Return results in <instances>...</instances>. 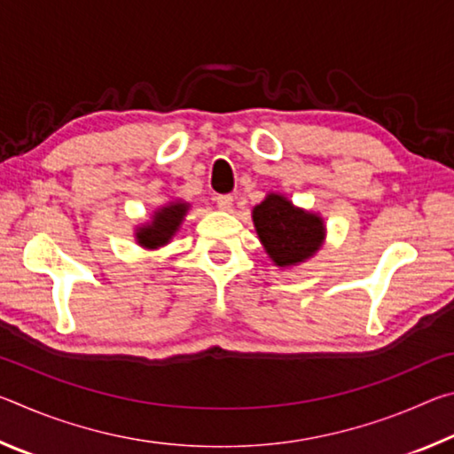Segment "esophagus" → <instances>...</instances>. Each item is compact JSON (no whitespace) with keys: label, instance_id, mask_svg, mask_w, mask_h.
Returning a JSON list of instances; mask_svg holds the SVG:
<instances>
[{"label":"esophagus","instance_id":"1","mask_svg":"<svg viewBox=\"0 0 454 454\" xmlns=\"http://www.w3.org/2000/svg\"><path fill=\"white\" fill-rule=\"evenodd\" d=\"M232 202H234V196H230V194L216 196V204H218L220 210H230V208H232Z\"/></svg>","mask_w":454,"mask_h":454}]
</instances>
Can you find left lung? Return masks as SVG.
Instances as JSON below:
<instances>
[{"label": "left lung", "instance_id": "1", "mask_svg": "<svg viewBox=\"0 0 454 454\" xmlns=\"http://www.w3.org/2000/svg\"><path fill=\"white\" fill-rule=\"evenodd\" d=\"M252 218L266 252L278 266L310 258L325 238V226L317 214L294 208L278 194H268L252 212Z\"/></svg>", "mask_w": 454, "mask_h": 454}]
</instances>
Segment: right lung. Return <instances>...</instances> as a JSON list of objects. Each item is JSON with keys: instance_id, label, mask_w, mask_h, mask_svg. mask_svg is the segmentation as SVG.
Returning <instances> with one entry per match:
<instances>
[{"instance_id": "right-lung-1", "label": "right lung", "mask_w": 454, "mask_h": 454, "mask_svg": "<svg viewBox=\"0 0 454 454\" xmlns=\"http://www.w3.org/2000/svg\"><path fill=\"white\" fill-rule=\"evenodd\" d=\"M186 210L188 204L182 202H172L170 206H164L162 210L156 212V216H153L148 226L137 230V242H140L144 248H158V246L168 244V240H170L176 230H178L184 216H186Z\"/></svg>"}]
</instances>
